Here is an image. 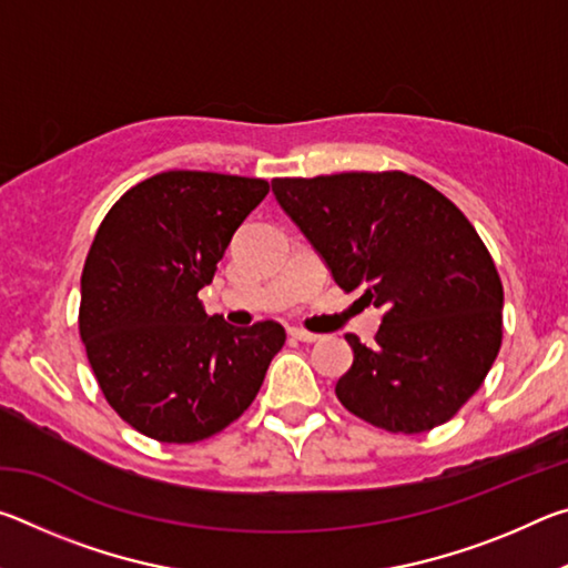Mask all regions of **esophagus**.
I'll list each match as a JSON object with an SVG mask.
<instances>
[{"instance_id": "34e87169", "label": "esophagus", "mask_w": 568, "mask_h": 568, "mask_svg": "<svg viewBox=\"0 0 568 568\" xmlns=\"http://www.w3.org/2000/svg\"><path fill=\"white\" fill-rule=\"evenodd\" d=\"M291 335H293L295 341H301V343H318L321 341L318 333H307L303 328H291Z\"/></svg>"}]
</instances>
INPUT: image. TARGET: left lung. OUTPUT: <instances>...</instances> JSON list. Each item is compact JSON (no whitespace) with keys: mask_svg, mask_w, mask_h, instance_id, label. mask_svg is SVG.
<instances>
[{"mask_svg":"<svg viewBox=\"0 0 568 568\" xmlns=\"http://www.w3.org/2000/svg\"><path fill=\"white\" fill-rule=\"evenodd\" d=\"M273 195L333 281L383 307L376 345L345 335L343 406L390 434L454 418L501 348L504 285L466 215L398 170L275 178Z\"/></svg>","mask_w":568,"mask_h":568,"instance_id":"1","label":"left lung"}]
</instances>
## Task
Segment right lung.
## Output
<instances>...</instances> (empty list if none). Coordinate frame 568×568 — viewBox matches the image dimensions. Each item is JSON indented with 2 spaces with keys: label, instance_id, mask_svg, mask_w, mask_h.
<instances>
[{
  "label": "right lung",
  "instance_id": "add662e5",
  "mask_svg": "<svg viewBox=\"0 0 568 568\" xmlns=\"http://www.w3.org/2000/svg\"><path fill=\"white\" fill-rule=\"evenodd\" d=\"M267 182L170 170L112 205L84 261L80 335L110 406L162 444H195L243 416L285 328L207 315L197 293Z\"/></svg>",
  "mask_w": 568,
  "mask_h": 568
}]
</instances>
